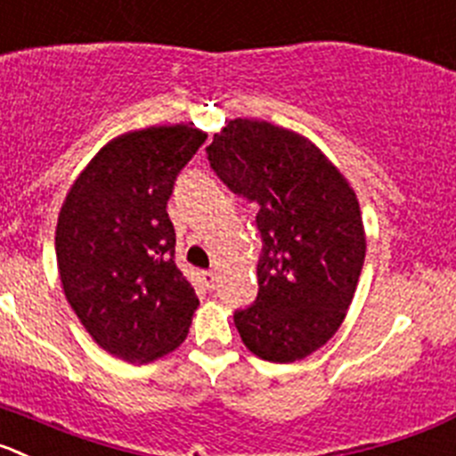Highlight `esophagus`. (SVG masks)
I'll use <instances>...</instances> for the list:
<instances>
[{
    "label": "esophagus",
    "instance_id": "esophagus-1",
    "mask_svg": "<svg viewBox=\"0 0 456 456\" xmlns=\"http://www.w3.org/2000/svg\"><path fill=\"white\" fill-rule=\"evenodd\" d=\"M202 281H204V286H207L208 290H214L216 281H218V274H216L214 270H204L202 272Z\"/></svg>",
    "mask_w": 456,
    "mask_h": 456
}]
</instances>
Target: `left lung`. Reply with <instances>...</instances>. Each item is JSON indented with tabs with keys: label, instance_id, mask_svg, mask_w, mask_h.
Listing matches in <instances>:
<instances>
[{
	"label": "left lung",
	"instance_id": "1",
	"mask_svg": "<svg viewBox=\"0 0 456 456\" xmlns=\"http://www.w3.org/2000/svg\"><path fill=\"white\" fill-rule=\"evenodd\" d=\"M207 159L258 204V295L233 324L254 355L304 360L338 333L355 295L367 252L355 193L314 143L256 118L229 121Z\"/></svg>",
	"mask_w": 456,
	"mask_h": 456
}]
</instances>
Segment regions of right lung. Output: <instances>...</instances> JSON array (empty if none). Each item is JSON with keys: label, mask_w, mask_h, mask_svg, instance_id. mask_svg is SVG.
<instances>
[{"label": "right lung", "mask_w": 456, "mask_h": 456, "mask_svg": "<svg viewBox=\"0 0 456 456\" xmlns=\"http://www.w3.org/2000/svg\"><path fill=\"white\" fill-rule=\"evenodd\" d=\"M204 142L189 126L121 134L89 161L62 204L55 256L67 301L94 342L130 364L180 346L200 304L175 263L166 204Z\"/></svg>", "instance_id": "add662e5"}]
</instances>
